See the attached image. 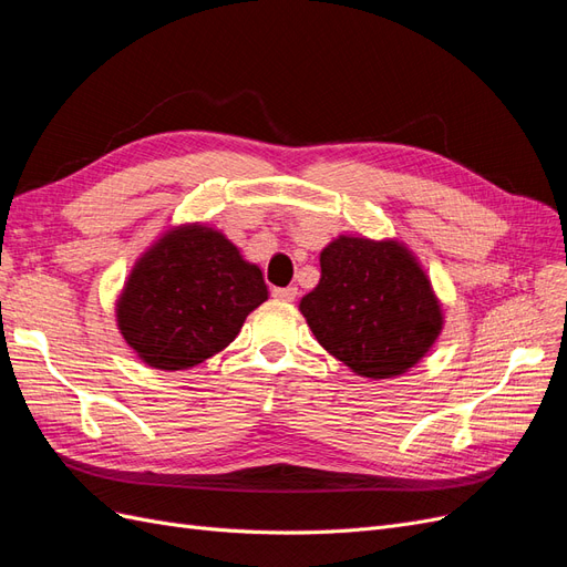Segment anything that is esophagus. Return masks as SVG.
Listing matches in <instances>:
<instances>
[{
  "instance_id": "1",
  "label": "esophagus",
  "mask_w": 567,
  "mask_h": 567,
  "mask_svg": "<svg viewBox=\"0 0 567 567\" xmlns=\"http://www.w3.org/2000/svg\"><path fill=\"white\" fill-rule=\"evenodd\" d=\"M299 295L297 287H276L272 289V297L280 299V301H295Z\"/></svg>"
}]
</instances>
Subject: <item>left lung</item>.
Instances as JSON below:
<instances>
[{
  "instance_id": "8db88e82",
  "label": "left lung",
  "mask_w": 567,
  "mask_h": 567,
  "mask_svg": "<svg viewBox=\"0 0 567 567\" xmlns=\"http://www.w3.org/2000/svg\"><path fill=\"white\" fill-rule=\"evenodd\" d=\"M320 270L299 308L322 349L355 374H403L441 334V306L424 270L398 243L341 235L322 249Z\"/></svg>"
}]
</instances>
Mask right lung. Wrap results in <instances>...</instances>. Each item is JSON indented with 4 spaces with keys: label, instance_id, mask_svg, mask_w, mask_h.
I'll use <instances>...</instances> for the list:
<instances>
[{
    "label": "right lung",
    "instance_id": "obj_1",
    "mask_svg": "<svg viewBox=\"0 0 567 567\" xmlns=\"http://www.w3.org/2000/svg\"><path fill=\"white\" fill-rule=\"evenodd\" d=\"M268 299L261 270L221 233L188 226L143 254L117 303L120 330L143 362L186 370L218 353Z\"/></svg>",
    "mask_w": 567,
    "mask_h": 567
}]
</instances>
